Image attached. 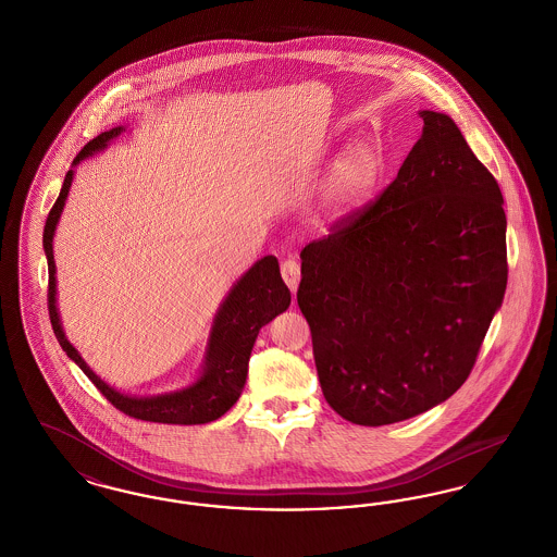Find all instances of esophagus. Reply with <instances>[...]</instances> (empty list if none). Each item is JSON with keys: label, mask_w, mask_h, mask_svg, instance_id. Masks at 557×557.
Masks as SVG:
<instances>
[{"label": "esophagus", "mask_w": 557, "mask_h": 557, "mask_svg": "<svg viewBox=\"0 0 557 557\" xmlns=\"http://www.w3.org/2000/svg\"><path fill=\"white\" fill-rule=\"evenodd\" d=\"M280 271H282V277H284L286 286H288L292 292H296L298 282H300V265H298L294 259H286V261H282Z\"/></svg>", "instance_id": "1"}]
</instances>
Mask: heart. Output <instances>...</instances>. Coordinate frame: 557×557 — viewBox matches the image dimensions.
<instances>
[{
  "label": "heart",
  "instance_id": "1",
  "mask_svg": "<svg viewBox=\"0 0 557 557\" xmlns=\"http://www.w3.org/2000/svg\"><path fill=\"white\" fill-rule=\"evenodd\" d=\"M380 177V159L370 146H355L338 160L327 184L323 187L321 200L330 211H346L359 207L370 198Z\"/></svg>",
  "mask_w": 557,
  "mask_h": 557
}]
</instances>
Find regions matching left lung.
Instances as JSON below:
<instances>
[{
  "mask_svg": "<svg viewBox=\"0 0 557 557\" xmlns=\"http://www.w3.org/2000/svg\"><path fill=\"white\" fill-rule=\"evenodd\" d=\"M420 114L393 184L300 252L319 384L352 424H395L449 398L507 286L497 180L450 116Z\"/></svg>",
  "mask_w": 557,
  "mask_h": 557,
  "instance_id": "left-lung-1",
  "label": "left lung"
}]
</instances>
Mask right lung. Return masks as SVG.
Here are the masks:
<instances>
[{"label": "right lung", "instance_id": "add662e5", "mask_svg": "<svg viewBox=\"0 0 557 557\" xmlns=\"http://www.w3.org/2000/svg\"><path fill=\"white\" fill-rule=\"evenodd\" d=\"M123 132V127H114L110 132L100 133L94 137L79 154L73 160H79L107 148L108 141ZM73 184V169L66 173L62 189L53 202L52 211L46 219L44 227V250L48 257V311L52 321L53 334L62 350L79 366L83 373L94 382V386L125 416L144 420V422H159V424H207L221 418L232 405L238 400L248 373V359L250 350L257 341L259 330L271 319L284 313L290 305V290L286 288L280 265L275 257H263L257 261L252 269L230 292L225 302L221 305L214 325H212L211 343L207 352V368L200 380L186 391L160 395V397L135 398L116 393L104 384L87 363L81 359L75 346L64 338L58 311H55V265H53L52 239L55 223L69 196V187Z\"/></svg>", "mask_w": 557, "mask_h": 557}]
</instances>
